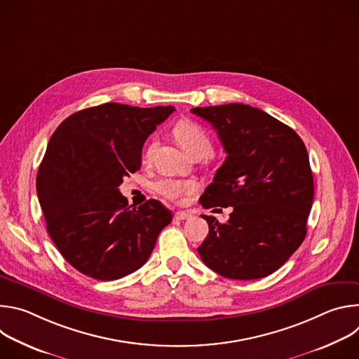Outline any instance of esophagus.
I'll return each mask as SVG.
<instances>
[{
  "label": "esophagus",
  "instance_id": "1",
  "mask_svg": "<svg viewBox=\"0 0 359 359\" xmlns=\"http://www.w3.org/2000/svg\"><path fill=\"white\" fill-rule=\"evenodd\" d=\"M189 217H191V213H189V212H176L175 213L176 220H186Z\"/></svg>",
  "mask_w": 359,
  "mask_h": 359
}]
</instances>
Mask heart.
Returning <instances> with one entry per match:
<instances>
[{
	"mask_svg": "<svg viewBox=\"0 0 359 359\" xmlns=\"http://www.w3.org/2000/svg\"><path fill=\"white\" fill-rule=\"evenodd\" d=\"M175 137L184 147V150L191 156H208L212 151V139L209 133L198 123L191 121L179 122L175 126ZM156 147V140L150 142L144 151V159L149 161L153 150ZM156 190L161 196L168 200H180L183 196L190 194L196 190V183L193 180H179L172 177H165L156 183Z\"/></svg>",
	"mask_w": 359,
	"mask_h": 359,
	"instance_id": "obj_1",
	"label": "heart"
}]
</instances>
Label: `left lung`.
Listing matches in <instances>:
<instances>
[{"mask_svg": "<svg viewBox=\"0 0 359 359\" xmlns=\"http://www.w3.org/2000/svg\"><path fill=\"white\" fill-rule=\"evenodd\" d=\"M212 123L226 161L200 197L204 209L233 208L227 223L201 216L209 234L200 259L233 280L263 278L301 245L314 198L309 153L301 137L262 109L243 104L193 108Z\"/></svg>", "mask_w": 359, "mask_h": 359, "instance_id": "left-lung-1", "label": "left lung"}]
</instances>
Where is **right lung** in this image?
I'll list each match as a JSON object with an SVG mask.
<instances>
[{
  "label": "right lung",
  "instance_id": "1",
  "mask_svg": "<svg viewBox=\"0 0 359 359\" xmlns=\"http://www.w3.org/2000/svg\"><path fill=\"white\" fill-rule=\"evenodd\" d=\"M173 111L108 102L72 114L50 136L38 200L49 237L79 273L112 281L136 271L172 222L159 200L129 206L119 186L140 169L144 140Z\"/></svg>",
  "mask_w": 359,
  "mask_h": 359
}]
</instances>
